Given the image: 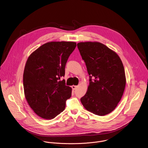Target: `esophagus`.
<instances>
[{"label":"esophagus","instance_id":"1","mask_svg":"<svg viewBox=\"0 0 148 148\" xmlns=\"http://www.w3.org/2000/svg\"><path fill=\"white\" fill-rule=\"evenodd\" d=\"M71 88H72V89L74 90H75V89H77V86H76V85H72V86H71Z\"/></svg>","mask_w":148,"mask_h":148}]
</instances>
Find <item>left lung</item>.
<instances>
[{"label":"left lung","mask_w":148,"mask_h":148,"mask_svg":"<svg viewBox=\"0 0 148 148\" xmlns=\"http://www.w3.org/2000/svg\"><path fill=\"white\" fill-rule=\"evenodd\" d=\"M77 47L89 75L88 90L81 102L95 115L109 114L116 107L125 89L123 63L115 52L100 42H79Z\"/></svg>","instance_id":"obj_1"}]
</instances>
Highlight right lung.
Wrapping results in <instances>:
<instances>
[{"label":"right lung","mask_w":148,"mask_h":148,"mask_svg":"<svg viewBox=\"0 0 148 148\" xmlns=\"http://www.w3.org/2000/svg\"><path fill=\"white\" fill-rule=\"evenodd\" d=\"M77 46L75 42H51L35 50L27 61L23 74L25 98L39 116L52 119L62 113L71 88L60 77L67 60Z\"/></svg>","instance_id":"1"}]
</instances>
